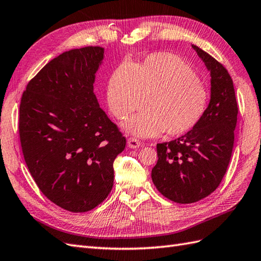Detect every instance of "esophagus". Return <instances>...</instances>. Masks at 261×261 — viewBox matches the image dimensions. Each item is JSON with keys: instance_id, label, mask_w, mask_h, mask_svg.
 I'll return each instance as SVG.
<instances>
[{"instance_id": "1", "label": "esophagus", "mask_w": 261, "mask_h": 261, "mask_svg": "<svg viewBox=\"0 0 261 261\" xmlns=\"http://www.w3.org/2000/svg\"><path fill=\"white\" fill-rule=\"evenodd\" d=\"M141 145V143L139 142L137 139L135 138H128V147L131 148V149H136V148H139Z\"/></svg>"}]
</instances>
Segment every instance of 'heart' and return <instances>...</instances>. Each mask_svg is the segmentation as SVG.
Instances as JSON below:
<instances>
[{
    "mask_svg": "<svg viewBox=\"0 0 261 261\" xmlns=\"http://www.w3.org/2000/svg\"><path fill=\"white\" fill-rule=\"evenodd\" d=\"M124 123L140 137H169L189 132L202 120L209 105V91L184 60L171 53H153L140 65L123 63L114 71L107 90L111 113L122 120L141 109Z\"/></svg>",
    "mask_w": 261,
    "mask_h": 261,
    "instance_id": "b5f03b06",
    "label": "heart"
}]
</instances>
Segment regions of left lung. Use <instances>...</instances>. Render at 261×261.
Here are the masks:
<instances>
[{
	"mask_svg": "<svg viewBox=\"0 0 261 261\" xmlns=\"http://www.w3.org/2000/svg\"><path fill=\"white\" fill-rule=\"evenodd\" d=\"M211 75V99L202 120L170 142L156 144L158 162L151 178L161 195L178 203H192L219 187L231 158L238 106L227 69L192 45Z\"/></svg>",
	"mask_w": 261,
	"mask_h": 261,
	"instance_id": "8db88e82",
	"label": "left lung"
}]
</instances>
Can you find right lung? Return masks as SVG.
I'll return each mask as SVG.
<instances>
[{"label": "right lung", "mask_w": 261, "mask_h": 261, "mask_svg": "<svg viewBox=\"0 0 261 261\" xmlns=\"http://www.w3.org/2000/svg\"><path fill=\"white\" fill-rule=\"evenodd\" d=\"M105 48L86 46L51 60L21 98L19 132L29 171L42 193L71 213L100 204L113 186L125 138L93 92Z\"/></svg>", "instance_id": "1"}]
</instances>
